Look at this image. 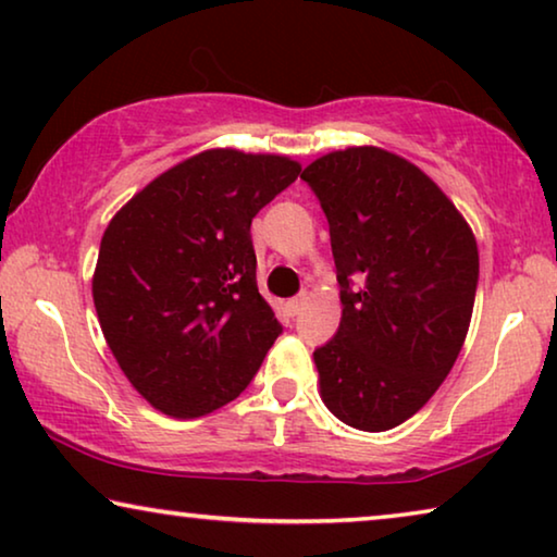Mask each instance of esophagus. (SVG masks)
Here are the masks:
<instances>
[{"label": "esophagus", "mask_w": 557, "mask_h": 557, "mask_svg": "<svg viewBox=\"0 0 557 557\" xmlns=\"http://www.w3.org/2000/svg\"><path fill=\"white\" fill-rule=\"evenodd\" d=\"M306 301H308L306 296H296V298H290V301H286V313H288V315H298V313L304 311Z\"/></svg>", "instance_id": "obj_1"}]
</instances>
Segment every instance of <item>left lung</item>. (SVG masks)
Segmentation results:
<instances>
[{
  "instance_id": "obj_1",
  "label": "left lung",
  "mask_w": 557,
  "mask_h": 557,
  "mask_svg": "<svg viewBox=\"0 0 557 557\" xmlns=\"http://www.w3.org/2000/svg\"><path fill=\"white\" fill-rule=\"evenodd\" d=\"M329 219L341 326L313 350L321 400L368 433L418 413L463 348L478 244L453 201L408 159L348 147L301 174Z\"/></svg>"
}]
</instances>
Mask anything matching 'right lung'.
Segmentation results:
<instances>
[{"label": "right lung", "mask_w": 557, "mask_h": 557, "mask_svg": "<svg viewBox=\"0 0 557 557\" xmlns=\"http://www.w3.org/2000/svg\"><path fill=\"white\" fill-rule=\"evenodd\" d=\"M298 174L278 153L207 149L109 221L94 306L119 368L161 413L186 421L226 406L278 338L256 286L251 221Z\"/></svg>", "instance_id": "1"}]
</instances>
